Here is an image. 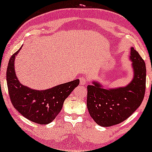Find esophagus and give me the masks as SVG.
<instances>
[{
  "instance_id": "esophagus-1",
  "label": "esophagus",
  "mask_w": 152,
  "mask_h": 152,
  "mask_svg": "<svg viewBox=\"0 0 152 152\" xmlns=\"http://www.w3.org/2000/svg\"><path fill=\"white\" fill-rule=\"evenodd\" d=\"M80 80V85H82V86H84V85L86 84L87 80H86V78L81 77Z\"/></svg>"
}]
</instances>
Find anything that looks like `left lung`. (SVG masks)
I'll return each instance as SVG.
<instances>
[{
	"label": "left lung",
	"mask_w": 152,
	"mask_h": 152,
	"mask_svg": "<svg viewBox=\"0 0 152 152\" xmlns=\"http://www.w3.org/2000/svg\"><path fill=\"white\" fill-rule=\"evenodd\" d=\"M130 59L134 77L129 84L115 88H104L97 82L87 86V108L99 126H111L124 121L140 107L146 86V66L144 60L133 47Z\"/></svg>",
	"instance_id": "obj_1"
}]
</instances>
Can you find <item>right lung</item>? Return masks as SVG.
<instances>
[{"label": "right lung", "instance_id": "obj_1", "mask_svg": "<svg viewBox=\"0 0 152 152\" xmlns=\"http://www.w3.org/2000/svg\"><path fill=\"white\" fill-rule=\"evenodd\" d=\"M22 46L10 57L7 69V84L14 107L25 118L40 124L50 123L61 111L64 100L80 84L75 80L47 90L38 91L21 84L16 75L14 60Z\"/></svg>", "mask_w": 152, "mask_h": 152}]
</instances>
